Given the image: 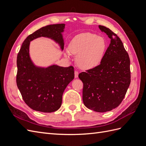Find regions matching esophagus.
I'll list each match as a JSON object with an SVG mask.
<instances>
[{"instance_id":"1","label":"esophagus","mask_w":146,"mask_h":146,"mask_svg":"<svg viewBox=\"0 0 146 146\" xmlns=\"http://www.w3.org/2000/svg\"><path fill=\"white\" fill-rule=\"evenodd\" d=\"M78 76V72L76 70V71H75V78H77Z\"/></svg>"}]
</instances>
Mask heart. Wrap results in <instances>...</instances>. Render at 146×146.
<instances>
[{
	"instance_id": "heart-1",
	"label": "heart",
	"mask_w": 146,
	"mask_h": 146,
	"mask_svg": "<svg viewBox=\"0 0 146 146\" xmlns=\"http://www.w3.org/2000/svg\"><path fill=\"white\" fill-rule=\"evenodd\" d=\"M106 50V42L101 36L91 33H83L74 37L69 46L70 54L77 55V63L80 68L90 69L96 68L102 61ZM65 56L69 58V53Z\"/></svg>"
}]
</instances>
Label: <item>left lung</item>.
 <instances>
[{
  "instance_id": "left-lung-1",
  "label": "left lung",
  "mask_w": 146,
  "mask_h": 146,
  "mask_svg": "<svg viewBox=\"0 0 146 146\" xmlns=\"http://www.w3.org/2000/svg\"><path fill=\"white\" fill-rule=\"evenodd\" d=\"M111 40L99 65L79 74L83 83V102L97 112H107L117 107L126 94L130 81V61L123 43L116 33L99 25Z\"/></svg>"
}]
</instances>
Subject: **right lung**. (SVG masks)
Segmentation results:
<instances>
[{
    "label": "right lung",
    "instance_id": "right-lung-1",
    "mask_svg": "<svg viewBox=\"0 0 146 146\" xmlns=\"http://www.w3.org/2000/svg\"><path fill=\"white\" fill-rule=\"evenodd\" d=\"M64 24L48 25L27 37L17 56L16 83L25 103L35 111L52 113L62 103L66 86L74 78L72 66L67 68L52 65L47 68L35 66L29 55L30 42L39 37H47L64 48L62 33Z\"/></svg>",
    "mask_w": 146,
    "mask_h": 146
}]
</instances>
